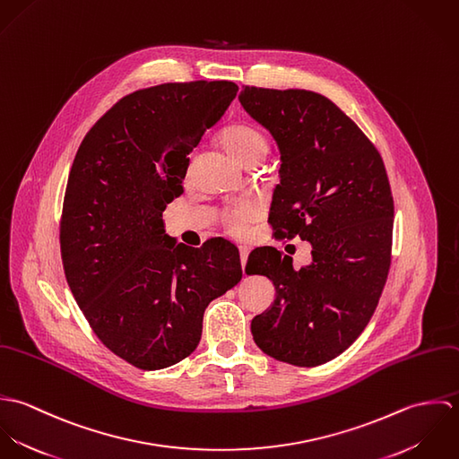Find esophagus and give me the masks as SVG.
<instances>
[{
  "label": "esophagus",
  "instance_id": "1",
  "mask_svg": "<svg viewBox=\"0 0 459 459\" xmlns=\"http://www.w3.org/2000/svg\"><path fill=\"white\" fill-rule=\"evenodd\" d=\"M247 258H249V247L242 246V247H240V262H242V268H246Z\"/></svg>",
  "mask_w": 459,
  "mask_h": 459
}]
</instances>
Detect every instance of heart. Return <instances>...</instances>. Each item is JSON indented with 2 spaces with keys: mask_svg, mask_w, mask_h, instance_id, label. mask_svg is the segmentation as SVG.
<instances>
[{
  "mask_svg": "<svg viewBox=\"0 0 459 459\" xmlns=\"http://www.w3.org/2000/svg\"><path fill=\"white\" fill-rule=\"evenodd\" d=\"M224 148L244 166H255L268 153V137L255 124L238 122L221 134ZM256 217L253 204H233L222 212V222L233 235H242L247 224Z\"/></svg>",
  "mask_w": 459,
  "mask_h": 459,
  "instance_id": "b5f03b06",
  "label": "heart"
}]
</instances>
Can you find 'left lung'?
Instances as JSON below:
<instances>
[{"label": "left lung", "mask_w": 459, "mask_h": 459, "mask_svg": "<svg viewBox=\"0 0 459 459\" xmlns=\"http://www.w3.org/2000/svg\"><path fill=\"white\" fill-rule=\"evenodd\" d=\"M238 99L281 150V184L268 213L273 238L300 237L313 246V263L300 270L275 247L249 255L247 273L266 275L277 293L251 332L277 360L320 366L362 333L387 281L394 199L385 164L320 93L242 86Z\"/></svg>", "instance_id": "1"}]
</instances>
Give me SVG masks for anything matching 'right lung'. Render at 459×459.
<instances>
[{
    "label": "right lung",
    "instance_id": "1",
    "mask_svg": "<svg viewBox=\"0 0 459 459\" xmlns=\"http://www.w3.org/2000/svg\"><path fill=\"white\" fill-rule=\"evenodd\" d=\"M238 86L164 82L120 99L84 135L70 168L60 247L66 282L95 335L134 368L173 366L196 350L206 306L240 282L238 249L166 235L189 153Z\"/></svg>",
    "mask_w": 459,
    "mask_h": 459
}]
</instances>
